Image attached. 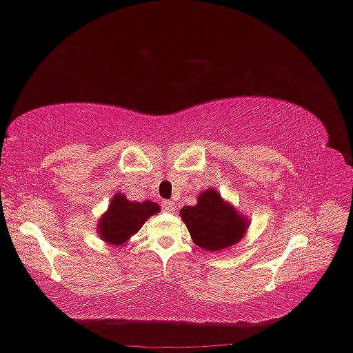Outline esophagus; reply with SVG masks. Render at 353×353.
I'll return each instance as SVG.
<instances>
[{
  "mask_svg": "<svg viewBox=\"0 0 353 353\" xmlns=\"http://www.w3.org/2000/svg\"><path fill=\"white\" fill-rule=\"evenodd\" d=\"M174 201H163L162 202V208L165 212H174Z\"/></svg>",
  "mask_w": 353,
  "mask_h": 353,
  "instance_id": "esophagus-1",
  "label": "esophagus"
}]
</instances>
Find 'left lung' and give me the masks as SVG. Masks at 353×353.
<instances>
[{
	"instance_id": "1",
	"label": "left lung",
	"mask_w": 353,
	"mask_h": 353,
	"mask_svg": "<svg viewBox=\"0 0 353 353\" xmlns=\"http://www.w3.org/2000/svg\"><path fill=\"white\" fill-rule=\"evenodd\" d=\"M179 214L187 225L191 240L207 252H221L235 246L246 235L250 224L246 214L224 201L214 188L202 191L198 202L181 208Z\"/></svg>"
}]
</instances>
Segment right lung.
Here are the masks:
<instances>
[{"label": "right lung", "mask_w": 353, "mask_h": 353, "mask_svg": "<svg viewBox=\"0 0 353 353\" xmlns=\"http://www.w3.org/2000/svg\"><path fill=\"white\" fill-rule=\"evenodd\" d=\"M159 212L160 205L152 201L135 202L129 201L124 193H117L110 199L109 208L98 219L97 234L110 246H123Z\"/></svg>", "instance_id": "obj_1"}]
</instances>
